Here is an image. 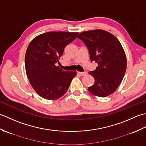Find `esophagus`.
I'll use <instances>...</instances> for the list:
<instances>
[{
  "label": "esophagus",
  "mask_w": 146,
  "mask_h": 146,
  "mask_svg": "<svg viewBox=\"0 0 146 146\" xmlns=\"http://www.w3.org/2000/svg\"><path fill=\"white\" fill-rule=\"evenodd\" d=\"M78 74L80 76H86V74H87V72H78Z\"/></svg>",
  "instance_id": "34e87169"
}]
</instances>
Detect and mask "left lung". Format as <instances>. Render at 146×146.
Here are the masks:
<instances>
[{
    "label": "left lung",
    "instance_id": "obj_1",
    "mask_svg": "<svg viewBox=\"0 0 146 146\" xmlns=\"http://www.w3.org/2000/svg\"><path fill=\"white\" fill-rule=\"evenodd\" d=\"M77 38L88 47L90 60L98 66L89 74L94 78L88 91L94 96L106 97L113 94L121 84L127 68V58L120 41L103 29L82 32Z\"/></svg>",
    "mask_w": 146,
    "mask_h": 146
}]
</instances>
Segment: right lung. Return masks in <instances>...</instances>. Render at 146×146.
Masks as SVG:
<instances>
[{"label":"right lung","mask_w":146,"mask_h":146,"mask_svg":"<svg viewBox=\"0 0 146 146\" xmlns=\"http://www.w3.org/2000/svg\"><path fill=\"white\" fill-rule=\"evenodd\" d=\"M79 33L50 31L36 36L25 55V69L29 82L44 99L55 100L66 93L76 72L61 69L56 64L67 44Z\"/></svg>","instance_id":"right-lung-1"}]
</instances>
